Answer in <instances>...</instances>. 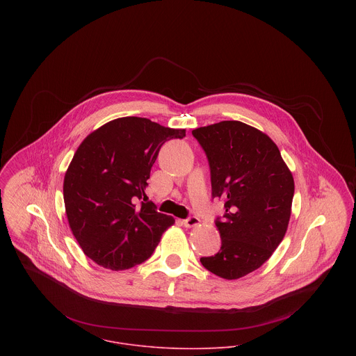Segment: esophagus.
I'll list each match as a JSON object with an SVG mask.
<instances>
[{
	"label": "esophagus",
	"instance_id": "esophagus-1",
	"mask_svg": "<svg viewBox=\"0 0 356 356\" xmlns=\"http://www.w3.org/2000/svg\"><path fill=\"white\" fill-rule=\"evenodd\" d=\"M184 225H185L186 227H195V226L200 225V219H199L197 216H189L188 219L184 220Z\"/></svg>",
	"mask_w": 356,
	"mask_h": 356
}]
</instances>
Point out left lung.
Masks as SVG:
<instances>
[{
	"label": "left lung",
	"instance_id": "8db88e82",
	"mask_svg": "<svg viewBox=\"0 0 356 356\" xmlns=\"http://www.w3.org/2000/svg\"><path fill=\"white\" fill-rule=\"evenodd\" d=\"M211 170L212 196L225 200L215 225L222 247L202 257L204 267L225 280L257 270L285 237L295 181L275 143L238 120H223L192 131Z\"/></svg>",
	"mask_w": 356,
	"mask_h": 356
}]
</instances>
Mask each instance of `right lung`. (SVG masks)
<instances>
[{
	"label": "right lung",
	"mask_w": 356,
	"mask_h": 356,
	"mask_svg": "<svg viewBox=\"0 0 356 356\" xmlns=\"http://www.w3.org/2000/svg\"><path fill=\"white\" fill-rule=\"evenodd\" d=\"M185 134V129L126 116L105 123L78 147L63 184L65 213L83 254L99 266L126 270L145 261L174 225L148 202L145 189L161 145Z\"/></svg>",
	"instance_id": "obj_1"
}]
</instances>
